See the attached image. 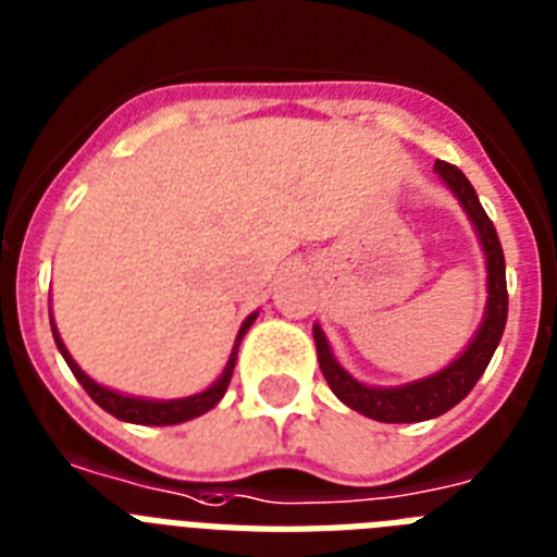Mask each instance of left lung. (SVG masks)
Here are the masks:
<instances>
[{
  "label": "left lung",
  "mask_w": 557,
  "mask_h": 557,
  "mask_svg": "<svg viewBox=\"0 0 557 557\" xmlns=\"http://www.w3.org/2000/svg\"><path fill=\"white\" fill-rule=\"evenodd\" d=\"M435 173L458 196L461 207L470 215V222L475 224V233L486 256V310L481 327L472 335L470 347L435 375H426V379L404 384V387H367L335 361L319 324L312 327L319 367L324 372V379H327L330 389L350 410L375 418V421H384V424H416V421H426V418L444 416L447 410H453L455 404L470 395L475 381L484 375L500 335H504V327H507V264H504L498 233H495L490 215L484 213V207L478 201L475 187L470 185V178L463 176L461 170L449 162H435Z\"/></svg>",
  "instance_id": "obj_1"
}]
</instances>
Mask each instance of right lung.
I'll return each mask as SVG.
<instances>
[{
  "label": "right lung",
  "instance_id": "add662e5",
  "mask_svg": "<svg viewBox=\"0 0 557 557\" xmlns=\"http://www.w3.org/2000/svg\"><path fill=\"white\" fill-rule=\"evenodd\" d=\"M252 321H256V312H252V315H247L245 324H242V330H238L236 344H233V352H230V358H227V367H224L222 375L215 379V384H210L205 393L187 395V398H173V401H150V398H133V395L113 393V389L102 387V384H96V381L90 379V375H87V372L82 370V367L71 358L67 347H64L62 338H59L53 319H50V330H53V342H57L59 352H62V358L67 361V367H71V372L76 375V381H79L82 387H85V393L90 395V398H94V401L99 404L104 412L116 416L119 421H131V424L170 426V424H182V421H190V418L205 416L207 410H213L215 404L222 401V395L227 393L230 379H233V370H236L238 344H242V338H245V333L250 330Z\"/></svg>",
  "mask_w": 557,
  "mask_h": 557
}]
</instances>
